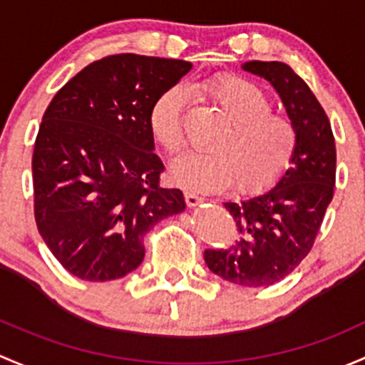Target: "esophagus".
<instances>
[{"instance_id": "34e87169", "label": "esophagus", "mask_w": 365, "mask_h": 365, "mask_svg": "<svg viewBox=\"0 0 365 365\" xmlns=\"http://www.w3.org/2000/svg\"><path fill=\"white\" fill-rule=\"evenodd\" d=\"M184 198H186L187 207H195V205H198L202 200H204V198L198 197V195H195V193H186L184 195Z\"/></svg>"}]
</instances>
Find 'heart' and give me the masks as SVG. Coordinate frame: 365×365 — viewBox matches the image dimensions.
I'll return each mask as SVG.
<instances>
[{"instance_id": "b5f03b06", "label": "heart", "mask_w": 365, "mask_h": 365, "mask_svg": "<svg viewBox=\"0 0 365 365\" xmlns=\"http://www.w3.org/2000/svg\"><path fill=\"white\" fill-rule=\"evenodd\" d=\"M198 89L221 110L228 126L214 138L210 153H190L172 165L174 182L193 191H221L237 181L244 191L262 190L283 178L299 148V131L290 119L272 114L264 89L242 77H214ZM186 93L172 86L156 96L149 110V130L168 153L184 140Z\"/></svg>"}]
</instances>
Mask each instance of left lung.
Returning a JSON list of instances; mask_svg holds the SVG:
<instances>
[{
	"mask_svg": "<svg viewBox=\"0 0 365 365\" xmlns=\"http://www.w3.org/2000/svg\"><path fill=\"white\" fill-rule=\"evenodd\" d=\"M242 70L276 89L299 131V148L276 186L239 202H225L239 239L228 247L205 250L204 258L221 279L262 288L287 277L313 247L334 197L336 144L320 101L290 66L247 61Z\"/></svg>",
	"mask_w": 365,
	"mask_h": 365,
	"instance_id": "8db88e82",
	"label": "left lung"
}]
</instances>
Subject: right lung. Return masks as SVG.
I'll use <instances>...</instances> for the list:
<instances>
[{"label":"right lung","instance_id":"add662e5","mask_svg":"<svg viewBox=\"0 0 365 365\" xmlns=\"http://www.w3.org/2000/svg\"><path fill=\"white\" fill-rule=\"evenodd\" d=\"M190 61L115 54L70 78L48 103L33 153L35 220L58 262L86 281L125 277L144 260V235L182 212L161 187L149 110Z\"/></svg>","mask_w":365,"mask_h":365}]
</instances>
